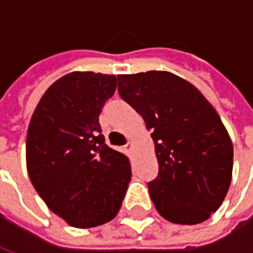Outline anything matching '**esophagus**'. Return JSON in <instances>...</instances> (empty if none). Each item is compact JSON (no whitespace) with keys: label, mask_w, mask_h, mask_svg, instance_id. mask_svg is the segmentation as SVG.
<instances>
[{"label":"esophagus","mask_w":253,"mask_h":253,"mask_svg":"<svg viewBox=\"0 0 253 253\" xmlns=\"http://www.w3.org/2000/svg\"><path fill=\"white\" fill-rule=\"evenodd\" d=\"M132 145H134V143H132V141H128V142H127V145H126L127 150H131Z\"/></svg>","instance_id":"34e87169"}]
</instances>
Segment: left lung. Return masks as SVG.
I'll return each instance as SVG.
<instances>
[{
  "instance_id": "left-lung-1",
  "label": "left lung",
  "mask_w": 253,
  "mask_h": 253,
  "mask_svg": "<svg viewBox=\"0 0 253 253\" xmlns=\"http://www.w3.org/2000/svg\"><path fill=\"white\" fill-rule=\"evenodd\" d=\"M118 90L152 131L159 176L149 194L163 218L206 221L232 181L233 145L217 111L198 89L169 72L119 74Z\"/></svg>"
}]
</instances>
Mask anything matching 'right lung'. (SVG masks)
Segmentation results:
<instances>
[{"mask_svg":"<svg viewBox=\"0 0 253 253\" xmlns=\"http://www.w3.org/2000/svg\"><path fill=\"white\" fill-rule=\"evenodd\" d=\"M116 77L63 76L39 101L27 132V170L47 207L74 228L114 219L131 180L130 161L104 142L99 115Z\"/></svg>","mask_w":253,"mask_h":253,"instance_id":"right-lung-1","label":"right lung"}]
</instances>
